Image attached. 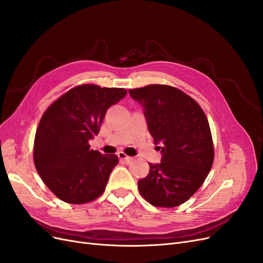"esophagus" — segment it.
Instances as JSON below:
<instances>
[{
  "label": "esophagus",
  "instance_id": "34e87169",
  "mask_svg": "<svg viewBox=\"0 0 263 263\" xmlns=\"http://www.w3.org/2000/svg\"><path fill=\"white\" fill-rule=\"evenodd\" d=\"M117 156H118L119 159H121V160H124L126 163H129V162H132V161L134 160L133 157L127 156V155H125L124 153H118Z\"/></svg>",
  "mask_w": 263,
  "mask_h": 263
}]
</instances>
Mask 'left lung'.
I'll return each instance as SVG.
<instances>
[{"mask_svg": "<svg viewBox=\"0 0 263 263\" xmlns=\"http://www.w3.org/2000/svg\"><path fill=\"white\" fill-rule=\"evenodd\" d=\"M139 102L148 130L161 150V163H149L138 181L141 196L157 208H176L201 187L214 161L210 124L198 103L177 87L149 84L129 90Z\"/></svg>", "mask_w": 263, "mask_h": 263, "instance_id": "obj_1", "label": "left lung"}]
</instances>
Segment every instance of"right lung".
<instances>
[{
	"label": "right lung",
	"mask_w": 263,
	"mask_h": 263,
	"mask_svg": "<svg viewBox=\"0 0 263 263\" xmlns=\"http://www.w3.org/2000/svg\"><path fill=\"white\" fill-rule=\"evenodd\" d=\"M127 91L82 84L72 87L45 110L34 141V163L42 180L61 201L85 204L98 198L118 163L116 155L90 149L106 110Z\"/></svg>",
	"instance_id": "right-lung-1"
}]
</instances>
